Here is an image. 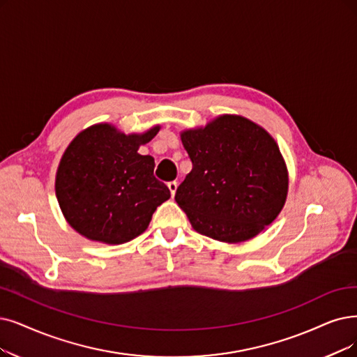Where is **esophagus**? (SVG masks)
Instances as JSON below:
<instances>
[{
  "label": "esophagus",
  "mask_w": 357,
  "mask_h": 357,
  "mask_svg": "<svg viewBox=\"0 0 357 357\" xmlns=\"http://www.w3.org/2000/svg\"><path fill=\"white\" fill-rule=\"evenodd\" d=\"M168 189H169V192H171V196H174L176 195V190H177V186H178V183L177 181H169L168 184Z\"/></svg>",
  "instance_id": "1"
}]
</instances>
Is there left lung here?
<instances>
[{
	"mask_svg": "<svg viewBox=\"0 0 357 357\" xmlns=\"http://www.w3.org/2000/svg\"><path fill=\"white\" fill-rule=\"evenodd\" d=\"M181 142L192 171L174 199L197 233L238 243L277 218L289 190L287 168L259 126L221 116L205 129L181 133Z\"/></svg>",
	"mask_w": 357,
	"mask_h": 357,
	"instance_id": "1",
	"label": "left lung"
}]
</instances>
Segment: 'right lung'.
<instances>
[{
  "label": "right lung",
  "instance_id": "1",
  "mask_svg": "<svg viewBox=\"0 0 357 357\" xmlns=\"http://www.w3.org/2000/svg\"><path fill=\"white\" fill-rule=\"evenodd\" d=\"M117 133L109 124L82 132L66 149L55 192L67 222L77 233L108 245L126 243L146 230L152 213L171 196L155 178V161L140 145L158 133Z\"/></svg>",
  "mask_w": 357,
  "mask_h": 357
}]
</instances>
